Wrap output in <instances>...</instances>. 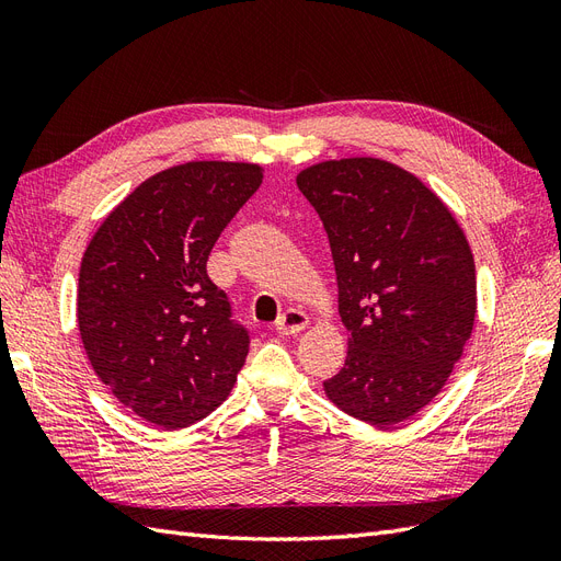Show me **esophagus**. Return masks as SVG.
Wrapping results in <instances>:
<instances>
[{"label":"esophagus","instance_id":"34e87169","mask_svg":"<svg viewBox=\"0 0 561 561\" xmlns=\"http://www.w3.org/2000/svg\"><path fill=\"white\" fill-rule=\"evenodd\" d=\"M309 322H311L309 316L304 313L301 309H287V311L278 318L276 330H278V334H297V332H301V330H307Z\"/></svg>","mask_w":561,"mask_h":561}]
</instances>
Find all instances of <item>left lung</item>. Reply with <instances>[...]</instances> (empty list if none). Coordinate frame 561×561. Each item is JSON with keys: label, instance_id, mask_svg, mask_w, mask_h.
<instances>
[{"label": "left lung", "instance_id": "8db88e82", "mask_svg": "<svg viewBox=\"0 0 561 561\" xmlns=\"http://www.w3.org/2000/svg\"><path fill=\"white\" fill-rule=\"evenodd\" d=\"M334 260L346 363L325 396L369 426L423 410L461 360L478 311L466 233L447 203L404 168L351 157L297 175Z\"/></svg>", "mask_w": 561, "mask_h": 561}]
</instances>
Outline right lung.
Returning <instances> with one entry per match:
<instances>
[{"instance_id": "right-lung-1", "label": "right lung", "mask_w": 561, "mask_h": 561, "mask_svg": "<svg viewBox=\"0 0 561 561\" xmlns=\"http://www.w3.org/2000/svg\"><path fill=\"white\" fill-rule=\"evenodd\" d=\"M264 168L190 161L147 178L83 252L77 320L89 360L114 398L165 431L222 404L250 339L208 278V254Z\"/></svg>"}]
</instances>
